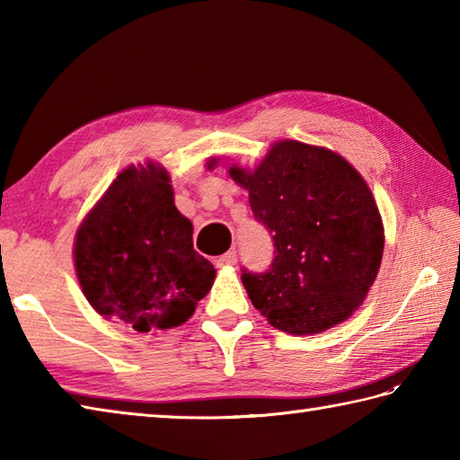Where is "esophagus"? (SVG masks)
<instances>
[{
  "label": "esophagus",
  "instance_id": "1",
  "mask_svg": "<svg viewBox=\"0 0 460 460\" xmlns=\"http://www.w3.org/2000/svg\"><path fill=\"white\" fill-rule=\"evenodd\" d=\"M235 262H237V252L235 251H229V252H225V255L215 259V265H217L219 269L233 267V265H235Z\"/></svg>",
  "mask_w": 460,
  "mask_h": 460
}]
</instances>
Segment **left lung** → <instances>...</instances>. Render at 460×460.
Instances as JSON below:
<instances>
[{
    "label": "left lung",
    "mask_w": 460,
    "mask_h": 460,
    "mask_svg": "<svg viewBox=\"0 0 460 460\" xmlns=\"http://www.w3.org/2000/svg\"><path fill=\"white\" fill-rule=\"evenodd\" d=\"M229 175L249 190L277 249L267 272L243 270L252 306L295 336L354 314L384 257V223L354 165L328 148L280 140L255 170L233 164Z\"/></svg>",
    "instance_id": "left-lung-1"
}]
</instances>
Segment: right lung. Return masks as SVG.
Here are the masks:
<instances>
[{
	"mask_svg": "<svg viewBox=\"0 0 460 460\" xmlns=\"http://www.w3.org/2000/svg\"><path fill=\"white\" fill-rule=\"evenodd\" d=\"M191 235L168 172L152 162L130 165L76 231L73 255L83 295L101 316L136 332L183 324L215 280Z\"/></svg>",
	"mask_w": 460,
	"mask_h": 460,
	"instance_id": "add662e5",
	"label": "right lung"
}]
</instances>
